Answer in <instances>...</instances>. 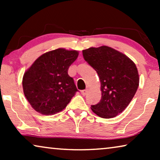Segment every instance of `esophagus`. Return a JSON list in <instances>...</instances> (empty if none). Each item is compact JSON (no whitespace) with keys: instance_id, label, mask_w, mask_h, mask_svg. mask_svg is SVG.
Wrapping results in <instances>:
<instances>
[{"instance_id":"obj_1","label":"esophagus","mask_w":160,"mask_h":160,"mask_svg":"<svg viewBox=\"0 0 160 160\" xmlns=\"http://www.w3.org/2000/svg\"><path fill=\"white\" fill-rule=\"evenodd\" d=\"M87 93V89H84V90H82V95H84V96L86 95Z\"/></svg>"}]
</instances>
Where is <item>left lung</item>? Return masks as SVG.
Masks as SVG:
<instances>
[{
  "mask_svg": "<svg viewBox=\"0 0 160 160\" xmlns=\"http://www.w3.org/2000/svg\"><path fill=\"white\" fill-rule=\"evenodd\" d=\"M82 53L101 84V100L91 106L92 111L104 119L117 117L130 104L139 86L136 65L125 54L107 46L90 47Z\"/></svg>",
  "mask_w": 160,
  "mask_h": 160,
  "instance_id": "8db88e82",
  "label": "left lung"
}]
</instances>
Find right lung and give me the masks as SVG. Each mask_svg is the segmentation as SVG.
Wrapping results in <instances>:
<instances>
[{
    "mask_svg": "<svg viewBox=\"0 0 160 160\" xmlns=\"http://www.w3.org/2000/svg\"><path fill=\"white\" fill-rule=\"evenodd\" d=\"M78 52L63 48L46 52L24 73L23 92L32 108L43 115L60 112L78 89L68 74Z\"/></svg>",
    "mask_w": 160,
    "mask_h": 160,
    "instance_id": "1",
    "label": "right lung"
}]
</instances>
